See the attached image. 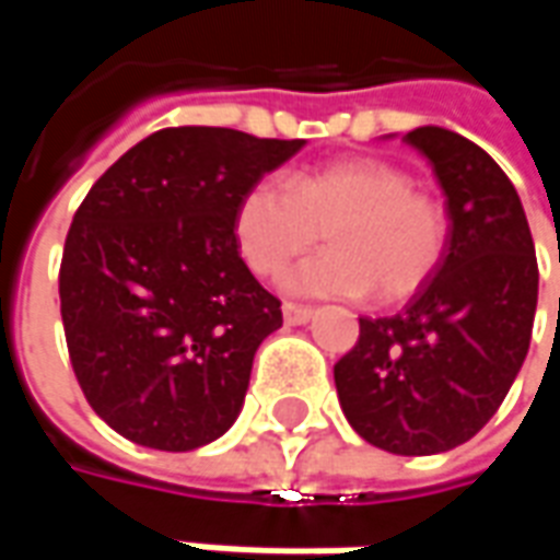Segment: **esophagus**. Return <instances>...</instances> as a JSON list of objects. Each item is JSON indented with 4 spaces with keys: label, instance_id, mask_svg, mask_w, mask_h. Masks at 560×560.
Wrapping results in <instances>:
<instances>
[{
    "label": "esophagus",
    "instance_id": "34e87169",
    "mask_svg": "<svg viewBox=\"0 0 560 560\" xmlns=\"http://www.w3.org/2000/svg\"><path fill=\"white\" fill-rule=\"evenodd\" d=\"M312 308H305V305H292L287 302L283 305V320H287V327H299V324H308L312 320Z\"/></svg>",
    "mask_w": 560,
    "mask_h": 560
}]
</instances>
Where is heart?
<instances>
[{"label":"heart","mask_w":560,"mask_h":560,"mask_svg":"<svg viewBox=\"0 0 560 560\" xmlns=\"http://www.w3.org/2000/svg\"><path fill=\"white\" fill-rule=\"evenodd\" d=\"M320 230L330 252L287 273L292 295L371 292L376 305H396L433 277L448 240L442 205L383 159L317 164L290 186L258 180L233 211L236 248L258 277L283 273Z\"/></svg>","instance_id":"obj_1"}]
</instances>
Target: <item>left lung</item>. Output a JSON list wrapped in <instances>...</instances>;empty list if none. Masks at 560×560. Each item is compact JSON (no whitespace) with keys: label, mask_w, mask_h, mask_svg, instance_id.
<instances>
[{"label":"left lung","mask_w":560,"mask_h":560,"mask_svg":"<svg viewBox=\"0 0 560 560\" xmlns=\"http://www.w3.org/2000/svg\"><path fill=\"white\" fill-rule=\"evenodd\" d=\"M415 145L445 192L440 268L393 317H358L334 380L352 430L393 455H440L483 430L533 336L539 268L527 214L477 142L418 127Z\"/></svg>","instance_id":"obj_1"}]
</instances>
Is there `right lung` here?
I'll use <instances>...</instances> for the list:
<instances>
[{"label":"right lung","mask_w":560,"mask_h":560,"mask_svg":"<svg viewBox=\"0 0 560 560\" xmlns=\"http://www.w3.org/2000/svg\"><path fill=\"white\" fill-rule=\"evenodd\" d=\"M302 145L167 127L80 202L58 270L61 324L83 396L124 440L192 452L240 418L283 312L240 258L233 211Z\"/></svg>","instance_id":"add662e5"}]
</instances>
